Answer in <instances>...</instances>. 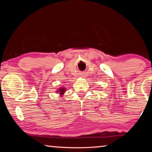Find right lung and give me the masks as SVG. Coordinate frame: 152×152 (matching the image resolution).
Masks as SVG:
<instances>
[{"label": "right lung", "instance_id": "obj_1", "mask_svg": "<svg viewBox=\"0 0 152 152\" xmlns=\"http://www.w3.org/2000/svg\"><path fill=\"white\" fill-rule=\"evenodd\" d=\"M66 91V87H60V88H59V89H58L56 92H57V93L60 94V95L61 97L64 94V93H65Z\"/></svg>", "mask_w": 152, "mask_h": 152}]
</instances>
